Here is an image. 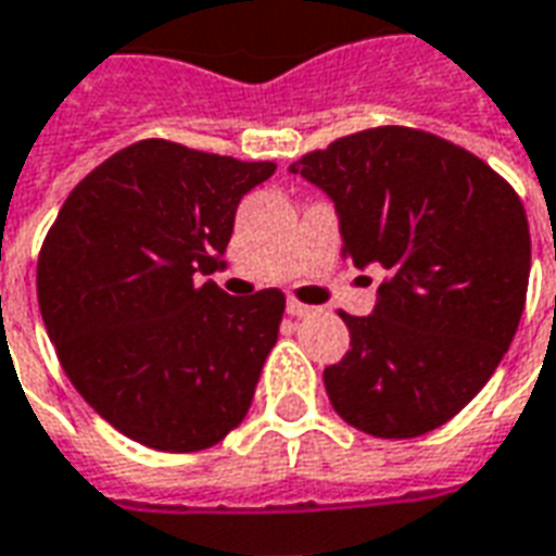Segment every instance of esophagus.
I'll return each instance as SVG.
<instances>
[{
	"instance_id": "1",
	"label": "esophagus",
	"mask_w": 556,
	"mask_h": 556,
	"mask_svg": "<svg viewBox=\"0 0 556 556\" xmlns=\"http://www.w3.org/2000/svg\"><path fill=\"white\" fill-rule=\"evenodd\" d=\"M286 309H289V316H309L313 313V306L301 304V301H294V298H289V304H286Z\"/></svg>"
}]
</instances>
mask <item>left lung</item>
Returning a JSON list of instances; mask_svg holds the SVG:
<instances>
[{
  "label": "left lung",
  "instance_id": "obj_1",
  "mask_svg": "<svg viewBox=\"0 0 556 556\" xmlns=\"http://www.w3.org/2000/svg\"><path fill=\"white\" fill-rule=\"evenodd\" d=\"M289 170L333 201L343 255L386 270L370 316L340 313L352 343L325 367L331 406L382 440L437 430L518 331L530 279L521 198L464 147L406 126L345 135Z\"/></svg>",
  "mask_w": 556,
  "mask_h": 556
}]
</instances>
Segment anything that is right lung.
<instances>
[{"label":"right lung","mask_w":556,"mask_h":556,"mask_svg":"<svg viewBox=\"0 0 556 556\" xmlns=\"http://www.w3.org/2000/svg\"><path fill=\"white\" fill-rule=\"evenodd\" d=\"M277 170L138 141L65 198L38 255V306L77 394L156 452H201L250 413L286 294H225L240 198Z\"/></svg>","instance_id":"right-lung-1"}]
</instances>
